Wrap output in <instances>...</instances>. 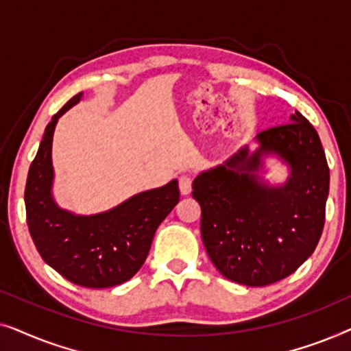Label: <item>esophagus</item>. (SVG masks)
Listing matches in <instances>:
<instances>
[{"label":"esophagus","instance_id":"obj_1","mask_svg":"<svg viewBox=\"0 0 351 351\" xmlns=\"http://www.w3.org/2000/svg\"><path fill=\"white\" fill-rule=\"evenodd\" d=\"M179 189H180V193L184 196L191 193V177L190 176H180Z\"/></svg>","mask_w":351,"mask_h":351}]
</instances>
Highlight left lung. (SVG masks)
<instances>
[{
  "label": "left lung",
  "instance_id": "left-lung-1",
  "mask_svg": "<svg viewBox=\"0 0 351 351\" xmlns=\"http://www.w3.org/2000/svg\"><path fill=\"white\" fill-rule=\"evenodd\" d=\"M256 136L222 165L199 172L193 198L201 206V238L215 268L230 281L261 287L294 273L318 244L329 195V167L316 129L304 114ZM265 157L290 176L263 180Z\"/></svg>",
  "mask_w": 351,
  "mask_h": 351
}]
</instances>
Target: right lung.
I'll return each mask as SVG.
<instances>
[{
  "instance_id": "right-lung-1",
  "label": "right lung",
  "mask_w": 351,
  "mask_h": 351,
  "mask_svg": "<svg viewBox=\"0 0 351 351\" xmlns=\"http://www.w3.org/2000/svg\"><path fill=\"white\" fill-rule=\"evenodd\" d=\"M83 99L71 97L46 126L25 185L27 223L47 265L83 287L104 289L131 280L145 262L156 228L179 203L176 179L160 189L142 191L93 215L59 208L52 196V137L65 112Z\"/></svg>"
}]
</instances>
